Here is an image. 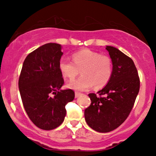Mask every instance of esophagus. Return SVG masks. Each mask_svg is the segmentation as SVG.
Wrapping results in <instances>:
<instances>
[{
  "label": "esophagus",
  "mask_w": 156,
  "mask_h": 156,
  "mask_svg": "<svg viewBox=\"0 0 156 156\" xmlns=\"http://www.w3.org/2000/svg\"><path fill=\"white\" fill-rule=\"evenodd\" d=\"M80 94H80V93H79V92H75V97H76V98H78V97H79Z\"/></svg>",
  "instance_id": "34e87169"
}]
</instances>
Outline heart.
<instances>
[{
	"label": "heart",
	"mask_w": 156,
	"mask_h": 156,
	"mask_svg": "<svg viewBox=\"0 0 156 156\" xmlns=\"http://www.w3.org/2000/svg\"><path fill=\"white\" fill-rule=\"evenodd\" d=\"M73 61L62 58L58 62V69L62 76L73 79L79 74L82 76L69 82L67 87L78 91L105 87L112 78L113 64L112 58L106 55L89 49H83L73 55Z\"/></svg>",
	"instance_id": "heart-1"
}]
</instances>
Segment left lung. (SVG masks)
<instances>
[{"instance_id":"obj_1","label":"left lung","mask_w":156,"mask_h":156,"mask_svg":"<svg viewBox=\"0 0 156 156\" xmlns=\"http://www.w3.org/2000/svg\"><path fill=\"white\" fill-rule=\"evenodd\" d=\"M112 58L113 73L105 87L89 94L91 105L85 109L87 123L93 130L108 133L116 129L128 117L140 87V80L133 60L112 46H106Z\"/></svg>"}]
</instances>
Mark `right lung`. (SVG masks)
Returning <instances> with one entry per match:
<instances>
[{"mask_svg": "<svg viewBox=\"0 0 156 156\" xmlns=\"http://www.w3.org/2000/svg\"><path fill=\"white\" fill-rule=\"evenodd\" d=\"M63 55L62 45L48 43L29 53L23 62L18 87L28 117L42 130H53L63 122L65 105L73 101L72 89H61L64 84L58 69Z\"/></svg>", "mask_w": 156, "mask_h": 156, "instance_id": "1", "label": "right lung"}]
</instances>
